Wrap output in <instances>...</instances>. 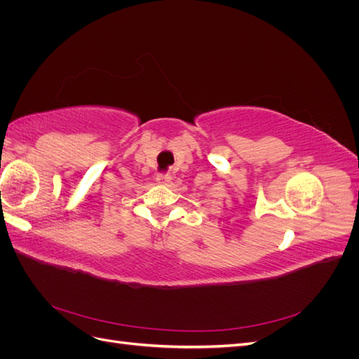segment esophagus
Returning a JSON list of instances; mask_svg holds the SVG:
<instances>
[{
  "label": "esophagus",
  "mask_w": 359,
  "mask_h": 359,
  "mask_svg": "<svg viewBox=\"0 0 359 359\" xmlns=\"http://www.w3.org/2000/svg\"><path fill=\"white\" fill-rule=\"evenodd\" d=\"M156 180H157L158 184H168V182H170L172 175H170L169 172H161V173H158Z\"/></svg>",
  "instance_id": "esophagus-1"
}]
</instances>
